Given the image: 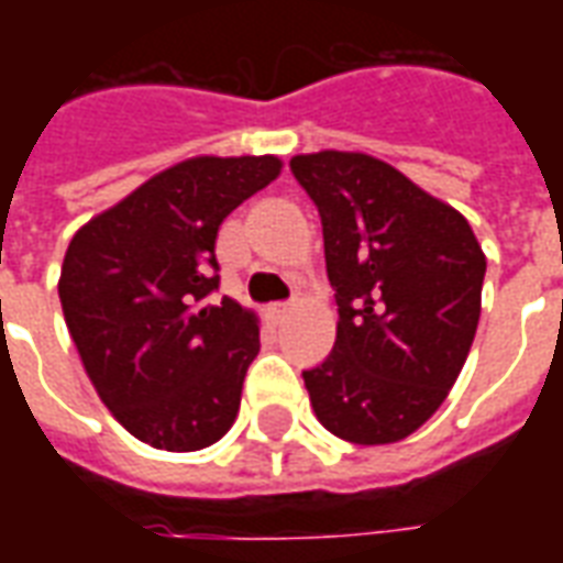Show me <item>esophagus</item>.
<instances>
[{
  "instance_id": "34e87169",
  "label": "esophagus",
  "mask_w": 563,
  "mask_h": 563,
  "mask_svg": "<svg viewBox=\"0 0 563 563\" xmlns=\"http://www.w3.org/2000/svg\"><path fill=\"white\" fill-rule=\"evenodd\" d=\"M292 313V305H271L268 307V319L277 325V322H283V319Z\"/></svg>"
}]
</instances>
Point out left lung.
I'll list each match as a JSON object with an SVG mask.
<instances>
[{
  "label": "left lung",
  "instance_id": "left-lung-1",
  "mask_svg": "<svg viewBox=\"0 0 563 563\" xmlns=\"http://www.w3.org/2000/svg\"><path fill=\"white\" fill-rule=\"evenodd\" d=\"M322 217L338 301L331 355L305 371L331 434L386 446L446 401L483 310L485 253L459 210L389 162L319 150L289 162Z\"/></svg>",
  "mask_w": 563,
  "mask_h": 563
}]
</instances>
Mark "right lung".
I'll return each instance as SVG.
<instances>
[{
	"label": "right lung",
	"mask_w": 563,
	"mask_h": 563,
	"mask_svg": "<svg viewBox=\"0 0 563 563\" xmlns=\"http://www.w3.org/2000/svg\"><path fill=\"white\" fill-rule=\"evenodd\" d=\"M277 156H192L80 225L59 301L87 377L141 443L196 452L234 424L258 317L213 301L222 220L277 180Z\"/></svg>",
	"instance_id": "add662e5"
}]
</instances>
